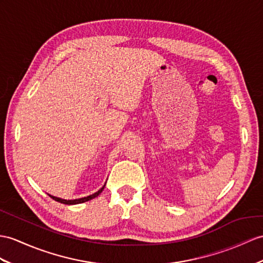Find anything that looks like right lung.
Wrapping results in <instances>:
<instances>
[{
    "mask_svg": "<svg viewBox=\"0 0 263 263\" xmlns=\"http://www.w3.org/2000/svg\"><path fill=\"white\" fill-rule=\"evenodd\" d=\"M105 185H106V183H105ZM105 185H104V186H102V187H101L99 191L96 192V193H93V194H91V195L85 196V197H81V198H76V200H65V198H60V197H57V196L50 195V194H49V196H50L51 198H53L54 201L59 202V203H62V204H68V205H74V204L85 203V202H88V201L92 200V198H95V197H97V196H98V195L101 193L102 190L105 189Z\"/></svg>",
    "mask_w": 263,
    "mask_h": 263,
    "instance_id": "add662e5",
    "label": "right lung"
}]
</instances>
